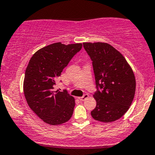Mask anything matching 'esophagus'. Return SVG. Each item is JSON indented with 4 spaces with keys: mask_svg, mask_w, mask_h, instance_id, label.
<instances>
[{
    "mask_svg": "<svg viewBox=\"0 0 155 155\" xmlns=\"http://www.w3.org/2000/svg\"><path fill=\"white\" fill-rule=\"evenodd\" d=\"M89 97V95L88 94H85V95H83L82 97H79V100H81V101H85L86 99H87V98H88Z\"/></svg>",
    "mask_w": 155,
    "mask_h": 155,
    "instance_id": "esophagus-1",
    "label": "esophagus"
}]
</instances>
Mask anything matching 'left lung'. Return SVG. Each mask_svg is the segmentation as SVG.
<instances>
[{"instance_id": "obj_1", "label": "left lung", "mask_w": 155, "mask_h": 155, "mask_svg": "<svg viewBox=\"0 0 155 155\" xmlns=\"http://www.w3.org/2000/svg\"><path fill=\"white\" fill-rule=\"evenodd\" d=\"M92 61L97 90L96 107L91 115L102 122L120 119L130 107L136 90V80L125 57L107 43L84 42Z\"/></svg>"}]
</instances>
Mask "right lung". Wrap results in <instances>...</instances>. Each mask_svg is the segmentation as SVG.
Instances as JSON below:
<instances>
[{"label": "right lung", "mask_w": 155, "mask_h": 155, "mask_svg": "<svg viewBox=\"0 0 155 155\" xmlns=\"http://www.w3.org/2000/svg\"><path fill=\"white\" fill-rule=\"evenodd\" d=\"M82 44L54 43L39 49L30 58L24 81V93L30 109L45 123L58 125L68 122L74 111V98L65 89L56 90L57 78Z\"/></svg>", "instance_id": "obj_1"}]
</instances>
